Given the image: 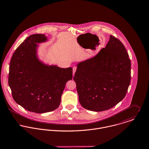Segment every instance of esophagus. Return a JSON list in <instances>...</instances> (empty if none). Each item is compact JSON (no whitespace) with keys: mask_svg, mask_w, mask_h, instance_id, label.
Instances as JSON below:
<instances>
[{"mask_svg":"<svg viewBox=\"0 0 149 149\" xmlns=\"http://www.w3.org/2000/svg\"><path fill=\"white\" fill-rule=\"evenodd\" d=\"M76 70H77V67H73V68H72V72H73V76L74 75V74H75V72Z\"/></svg>","mask_w":149,"mask_h":149,"instance_id":"1","label":"esophagus"}]
</instances>
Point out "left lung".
<instances>
[{
    "label": "left lung",
    "mask_w": 149,
    "mask_h": 149,
    "mask_svg": "<svg viewBox=\"0 0 149 149\" xmlns=\"http://www.w3.org/2000/svg\"><path fill=\"white\" fill-rule=\"evenodd\" d=\"M74 77L83 107L102 111L115 106L126 94L131 79V62L124 45L110 35L104 48L80 62Z\"/></svg>",
    "instance_id": "8db88e82"
}]
</instances>
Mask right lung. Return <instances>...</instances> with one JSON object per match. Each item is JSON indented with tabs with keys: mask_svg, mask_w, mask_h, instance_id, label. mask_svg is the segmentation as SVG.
Returning a JSON list of instances; mask_svg holds the SVG:
<instances>
[{
	"mask_svg": "<svg viewBox=\"0 0 149 149\" xmlns=\"http://www.w3.org/2000/svg\"><path fill=\"white\" fill-rule=\"evenodd\" d=\"M48 41L44 34L29 36L14 52L11 59L8 84L13 97L26 110L45 113L56 109L72 68L46 64L38 54V43Z\"/></svg>",
	"mask_w": 149,
	"mask_h": 149,
	"instance_id": "add662e5",
	"label": "right lung"
}]
</instances>
